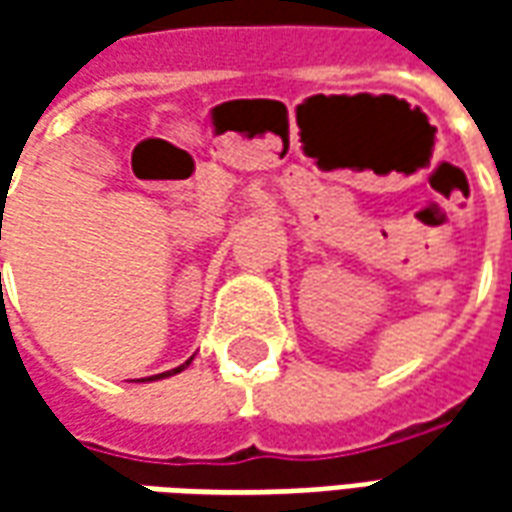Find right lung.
Listing matches in <instances>:
<instances>
[{"label": "right lung", "instance_id": "add662e5", "mask_svg": "<svg viewBox=\"0 0 512 512\" xmlns=\"http://www.w3.org/2000/svg\"><path fill=\"white\" fill-rule=\"evenodd\" d=\"M0 238H2V230H0ZM186 365H189V362H186ZM186 365L175 367V370H169V373H158V376H150V378H147V381H153V378H164V376H175V373H180V370H183V367H186Z\"/></svg>", "mask_w": 512, "mask_h": 512}]
</instances>
